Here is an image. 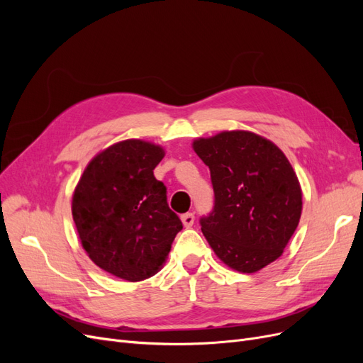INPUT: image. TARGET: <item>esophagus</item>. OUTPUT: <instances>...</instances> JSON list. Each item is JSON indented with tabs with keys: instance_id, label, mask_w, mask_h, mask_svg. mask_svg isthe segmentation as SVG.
<instances>
[{
	"instance_id": "esophagus-1",
	"label": "esophagus",
	"mask_w": 363,
	"mask_h": 363,
	"mask_svg": "<svg viewBox=\"0 0 363 363\" xmlns=\"http://www.w3.org/2000/svg\"><path fill=\"white\" fill-rule=\"evenodd\" d=\"M194 221H195L194 213H184V215H182V223H183L184 227H188V228L192 227Z\"/></svg>"
}]
</instances>
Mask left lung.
<instances>
[{"label":"left lung","instance_id":"1","mask_svg":"<svg viewBox=\"0 0 363 363\" xmlns=\"http://www.w3.org/2000/svg\"><path fill=\"white\" fill-rule=\"evenodd\" d=\"M211 169L212 212L200 219L215 255L239 272L279 259L301 216V188L283 151L251 131H223L194 140Z\"/></svg>","mask_w":363,"mask_h":363}]
</instances>
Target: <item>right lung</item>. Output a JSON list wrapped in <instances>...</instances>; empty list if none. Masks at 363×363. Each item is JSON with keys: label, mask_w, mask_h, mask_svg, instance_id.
Segmentation results:
<instances>
[{"label": "right lung", "mask_w": 363, "mask_h": 363, "mask_svg": "<svg viewBox=\"0 0 363 363\" xmlns=\"http://www.w3.org/2000/svg\"><path fill=\"white\" fill-rule=\"evenodd\" d=\"M162 147L127 139L87 164L72 195V218L87 256L127 281L145 280L162 268L183 224L155 177Z\"/></svg>", "instance_id": "obj_1"}]
</instances>
